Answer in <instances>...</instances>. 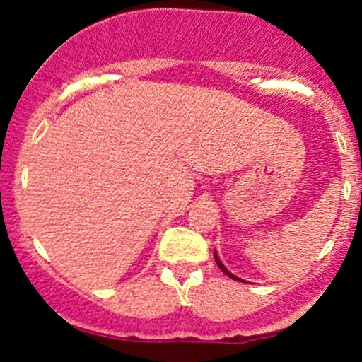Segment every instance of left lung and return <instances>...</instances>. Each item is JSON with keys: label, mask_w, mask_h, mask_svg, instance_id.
<instances>
[{"label": "left lung", "mask_w": 362, "mask_h": 362, "mask_svg": "<svg viewBox=\"0 0 362 362\" xmlns=\"http://www.w3.org/2000/svg\"><path fill=\"white\" fill-rule=\"evenodd\" d=\"M215 262H217V266H218V268H221V269H222V272H224V273H226V275H228V276H229V279H233V280H240V279H238V276H235V275H233V273H229V272H228V269H226V266H224V264H222V262H221V259H218V257H217V252H215Z\"/></svg>", "instance_id": "1"}]
</instances>
